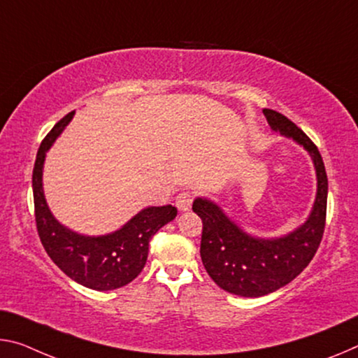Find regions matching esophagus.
Returning a JSON list of instances; mask_svg holds the SVG:
<instances>
[{"label":"esophagus","instance_id":"esophagus-1","mask_svg":"<svg viewBox=\"0 0 358 358\" xmlns=\"http://www.w3.org/2000/svg\"><path fill=\"white\" fill-rule=\"evenodd\" d=\"M192 199H194V196H192V192L183 191V192H180V194L177 196V201H175V203H177L178 210H181V212H186V210L191 208Z\"/></svg>","mask_w":358,"mask_h":358}]
</instances>
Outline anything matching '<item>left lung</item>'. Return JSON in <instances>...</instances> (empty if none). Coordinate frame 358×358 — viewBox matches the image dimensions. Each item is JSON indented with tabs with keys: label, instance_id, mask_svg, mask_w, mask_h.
Listing matches in <instances>:
<instances>
[{
	"label": "left lung",
	"instance_id": "8db88e82",
	"mask_svg": "<svg viewBox=\"0 0 358 358\" xmlns=\"http://www.w3.org/2000/svg\"><path fill=\"white\" fill-rule=\"evenodd\" d=\"M271 129L293 138L309 152L317 173V196L306 223L290 234L259 239L242 231L212 201L197 197L192 210L202 220L203 268L224 292L258 298L290 283L310 263L322 242L327 218L328 178L317 146L296 124L274 110H263Z\"/></svg>",
	"mask_w": 358,
	"mask_h": 358
}]
</instances>
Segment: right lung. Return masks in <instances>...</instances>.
Instances as JSON below:
<instances>
[{
  "instance_id": "add662e5",
  "label": "right lung",
  "mask_w": 358,
  "mask_h": 358,
  "mask_svg": "<svg viewBox=\"0 0 358 358\" xmlns=\"http://www.w3.org/2000/svg\"><path fill=\"white\" fill-rule=\"evenodd\" d=\"M75 111L55 124L39 146L33 169V201L38 236L50 259L81 285L97 292L116 290L137 277L148 258L151 237L177 217L172 206L148 207L111 234L83 236L54 218L43 191V166L48 150L62 134Z\"/></svg>"
}]
</instances>
